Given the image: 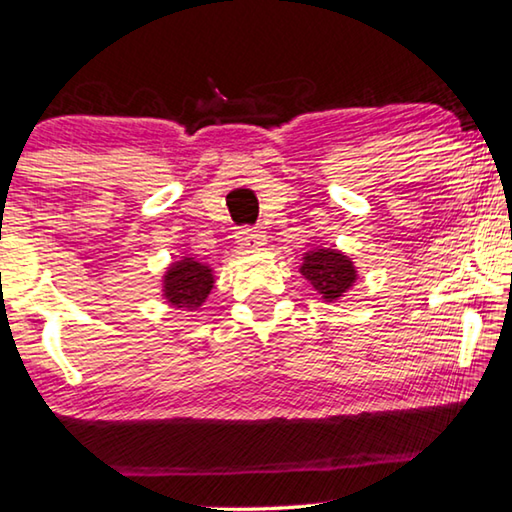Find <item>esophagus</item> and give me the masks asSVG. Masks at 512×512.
I'll use <instances>...</instances> for the list:
<instances>
[{
	"label": "esophagus",
	"mask_w": 512,
	"mask_h": 512,
	"mask_svg": "<svg viewBox=\"0 0 512 512\" xmlns=\"http://www.w3.org/2000/svg\"><path fill=\"white\" fill-rule=\"evenodd\" d=\"M235 240H238V245L245 249H258L265 245V233L256 229H242L235 235Z\"/></svg>",
	"instance_id": "34e87169"
}]
</instances>
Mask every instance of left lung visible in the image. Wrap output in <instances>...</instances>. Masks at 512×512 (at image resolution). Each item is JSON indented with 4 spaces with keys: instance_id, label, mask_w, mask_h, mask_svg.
<instances>
[{
    "instance_id": "1",
    "label": "left lung",
    "mask_w": 512,
    "mask_h": 512,
    "mask_svg": "<svg viewBox=\"0 0 512 512\" xmlns=\"http://www.w3.org/2000/svg\"><path fill=\"white\" fill-rule=\"evenodd\" d=\"M300 272L325 302L341 300L352 288V283L357 281L355 263L338 249L306 251Z\"/></svg>"
}]
</instances>
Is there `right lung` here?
Returning a JSON list of instances; mask_svg holds the SVG:
<instances>
[{
	"label": "right lung",
	"instance_id": "obj_1",
	"mask_svg": "<svg viewBox=\"0 0 512 512\" xmlns=\"http://www.w3.org/2000/svg\"><path fill=\"white\" fill-rule=\"evenodd\" d=\"M212 283H215V277H212L210 265H203L190 256H183L180 261L171 263L167 272H164L162 293L164 300L171 306H176V309L196 311L206 302Z\"/></svg>",
	"mask_w": 512,
	"mask_h": 512
}]
</instances>
